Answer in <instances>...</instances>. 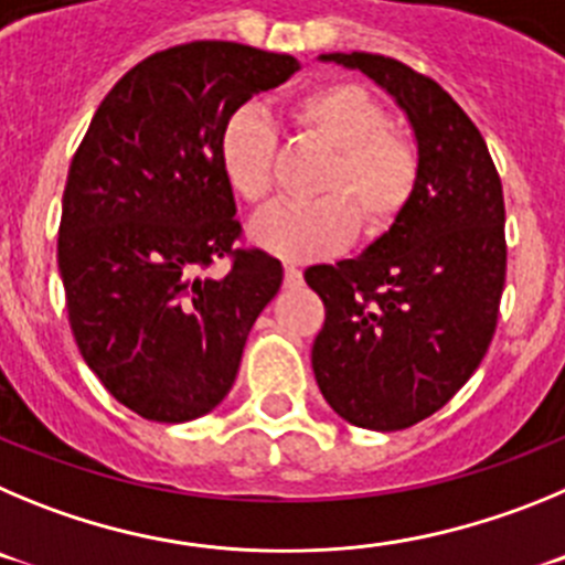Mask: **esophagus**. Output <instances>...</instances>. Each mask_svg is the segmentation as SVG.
Listing matches in <instances>:
<instances>
[{"mask_svg":"<svg viewBox=\"0 0 565 565\" xmlns=\"http://www.w3.org/2000/svg\"><path fill=\"white\" fill-rule=\"evenodd\" d=\"M303 281V273L295 267V264H284V284L287 287H301Z\"/></svg>","mask_w":565,"mask_h":565,"instance_id":"obj_1","label":"esophagus"}]
</instances>
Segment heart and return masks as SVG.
<instances>
[{
  "label": "heart",
  "mask_w": 565,
  "mask_h": 565,
  "mask_svg": "<svg viewBox=\"0 0 565 565\" xmlns=\"http://www.w3.org/2000/svg\"><path fill=\"white\" fill-rule=\"evenodd\" d=\"M289 118L309 143L329 151L315 177L320 200L273 205L250 227L267 253L309 262L343 250L363 225L383 236L408 207L419 182V151L403 129L388 126V111L354 81L320 84L289 106ZM278 137L264 111L238 106L216 137V162L238 200L262 205L276 185Z\"/></svg>",
  "instance_id": "1"
}]
</instances>
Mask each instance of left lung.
<instances>
[{
    "mask_svg": "<svg viewBox=\"0 0 565 565\" xmlns=\"http://www.w3.org/2000/svg\"><path fill=\"white\" fill-rule=\"evenodd\" d=\"M408 115L419 182L388 233L358 258L303 273L327 307L312 371L334 414L403 430L472 377L504 292V188L484 137L428 75L374 53H329Z\"/></svg>",
    "mask_w": 565,
    "mask_h": 565,
    "instance_id": "obj_1",
    "label": "left lung"
}]
</instances>
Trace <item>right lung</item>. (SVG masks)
<instances>
[{"label":"right lung","mask_w":565,"mask_h":565,"mask_svg":"<svg viewBox=\"0 0 565 565\" xmlns=\"http://www.w3.org/2000/svg\"><path fill=\"white\" fill-rule=\"evenodd\" d=\"M298 67L236 42L162 50L111 86L70 162L58 227L70 327L104 388L143 419L216 408L281 287L278 258L236 247L216 137L233 109ZM225 255V279L199 276Z\"/></svg>","instance_id":"add662e5"}]
</instances>
